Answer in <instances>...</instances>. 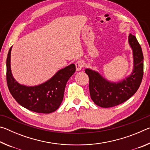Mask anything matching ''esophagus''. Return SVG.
<instances>
[{
    "instance_id": "34e87169",
    "label": "esophagus",
    "mask_w": 150,
    "mask_h": 150,
    "mask_svg": "<svg viewBox=\"0 0 150 150\" xmlns=\"http://www.w3.org/2000/svg\"><path fill=\"white\" fill-rule=\"evenodd\" d=\"M75 66L77 71H81V69L84 67V62H83L82 60H79L75 63Z\"/></svg>"
}]
</instances>
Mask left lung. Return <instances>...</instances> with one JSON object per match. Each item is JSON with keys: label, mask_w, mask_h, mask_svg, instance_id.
Instances as JSON below:
<instances>
[{"label": "left lung", "mask_w": 150, "mask_h": 150, "mask_svg": "<svg viewBox=\"0 0 150 150\" xmlns=\"http://www.w3.org/2000/svg\"><path fill=\"white\" fill-rule=\"evenodd\" d=\"M128 42L133 51L134 69L130 75L118 83L110 82L99 73L89 69L85 73L89 78L91 99L103 108L117 106L128 100L136 93L144 75V56L142 47L136 38L130 34Z\"/></svg>", "instance_id": "8db88e82"}]
</instances>
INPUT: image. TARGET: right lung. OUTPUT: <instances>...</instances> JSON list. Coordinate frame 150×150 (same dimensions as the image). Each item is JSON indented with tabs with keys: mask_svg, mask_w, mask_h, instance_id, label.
Masks as SVG:
<instances>
[{
	"mask_svg": "<svg viewBox=\"0 0 150 150\" xmlns=\"http://www.w3.org/2000/svg\"><path fill=\"white\" fill-rule=\"evenodd\" d=\"M10 48L6 59V81L8 89L16 102L23 107L38 113L49 114L59 107L66 84L75 72V65L71 64L57 71L44 83L34 87L19 84L12 75Z\"/></svg>",
	"mask_w": 150,
	"mask_h": 150,
	"instance_id": "add662e5",
	"label": "right lung"
}]
</instances>
